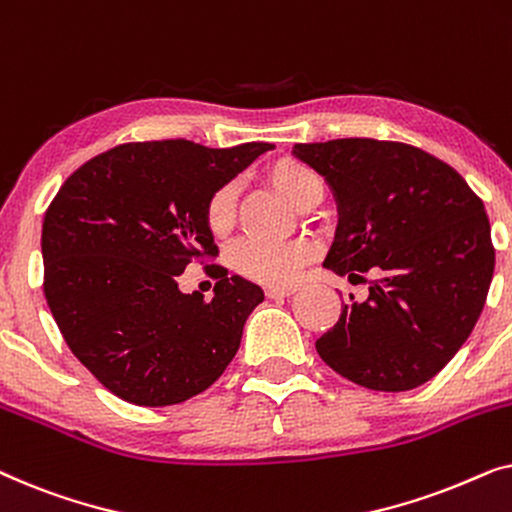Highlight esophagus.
<instances>
[{
    "instance_id": "1",
    "label": "esophagus",
    "mask_w": 512,
    "mask_h": 512,
    "mask_svg": "<svg viewBox=\"0 0 512 512\" xmlns=\"http://www.w3.org/2000/svg\"><path fill=\"white\" fill-rule=\"evenodd\" d=\"M293 291H296L293 286H286V289H275V286H270V289H265V298H270V300L286 298V296H291Z\"/></svg>"
}]
</instances>
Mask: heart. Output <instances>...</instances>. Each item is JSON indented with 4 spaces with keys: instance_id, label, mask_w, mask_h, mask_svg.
<instances>
[{
    "instance_id": "obj_1",
    "label": "heart",
    "mask_w": 512,
    "mask_h": 512,
    "mask_svg": "<svg viewBox=\"0 0 512 512\" xmlns=\"http://www.w3.org/2000/svg\"><path fill=\"white\" fill-rule=\"evenodd\" d=\"M263 181L275 188L293 207L303 209L307 202L324 198V179L310 165L296 158H277L265 165ZM235 186L221 184L207 195L202 205V221L209 235L223 240L235 223ZM317 247L307 240H293L286 244H268L244 240L228 254V263L237 275L249 282L265 286H289L307 263L314 261Z\"/></svg>"
}]
</instances>
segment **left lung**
Masks as SVG:
<instances>
[{"mask_svg":"<svg viewBox=\"0 0 512 512\" xmlns=\"http://www.w3.org/2000/svg\"><path fill=\"white\" fill-rule=\"evenodd\" d=\"M331 184L340 223L324 265L370 279L317 340L326 366L375 391H408L443 370L471 335L494 275L485 205L443 160L368 137L296 144ZM354 300V298H352Z\"/></svg>","mask_w":512,"mask_h":512,"instance_id":"1","label":"left lung"}]
</instances>
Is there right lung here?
I'll return each instance as SVG.
<instances>
[{"instance_id":"add662e5","label":"right lung","mask_w":512,"mask_h":512,"mask_svg":"<svg viewBox=\"0 0 512 512\" xmlns=\"http://www.w3.org/2000/svg\"><path fill=\"white\" fill-rule=\"evenodd\" d=\"M272 144L207 149L188 139L128 142L67 177L41 228L44 293L72 354L123 401L163 408L219 380L261 286L212 263L202 205ZM202 262L215 298L181 294Z\"/></svg>"}]
</instances>
